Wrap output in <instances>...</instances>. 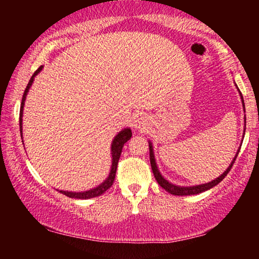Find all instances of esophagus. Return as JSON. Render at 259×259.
Listing matches in <instances>:
<instances>
[{"label":"esophagus","instance_id":"1","mask_svg":"<svg viewBox=\"0 0 259 259\" xmlns=\"http://www.w3.org/2000/svg\"><path fill=\"white\" fill-rule=\"evenodd\" d=\"M133 126L136 127L138 130H146L147 126H148V122H147V119L146 116L144 114H136L133 118Z\"/></svg>","mask_w":259,"mask_h":259}]
</instances>
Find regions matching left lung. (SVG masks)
Returning <instances> with one entry per match:
<instances>
[{"label": "left lung", "instance_id": "obj_1", "mask_svg": "<svg viewBox=\"0 0 259 259\" xmlns=\"http://www.w3.org/2000/svg\"><path fill=\"white\" fill-rule=\"evenodd\" d=\"M237 87V84H236ZM237 90H238V87H237ZM239 92V90H238ZM240 94V99H242V104H243V108L244 111H245V105H244V100H243V97H242V93L239 92ZM246 120V119H244ZM246 122V121H245ZM244 134H245V130H244ZM244 137V136H243ZM148 147H150V161H151V167H152V171H153V175L155 177V179H157V182L159 185H160L162 189L167 191L168 193L171 194H175V196H191V194H198V193H201V192H205V191L212 189V187L218 185L219 183L222 182L223 179L225 178L226 176H228V173L230 172V169H231L233 162H235L237 155L239 153V150L237 151V153L235 155V158H233V160L231 161V164L229 165V167L225 169L224 173L218 177V178H215L212 180L210 183H205V184H200V185H194V186H179V185H176V184H172L169 183L168 180H166L162 175L159 171L158 166H157V161H155V158H154V151H153V145H152L151 141H148Z\"/></svg>", "mask_w": 259, "mask_h": 259}]
</instances>
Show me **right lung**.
<instances>
[{"mask_svg":"<svg viewBox=\"0 0 259 259\" xmlns=\"http://www.w3.org/2000/svg\"><path fill=\"white\" fill-rule=\"evenodd\" d=\"M44 66H41L36 72L33 74V76L30 77L29 82H28L26 91H24L23 97H22V102H21V108H20V133H21V138H22V143H23V137H22V116H23V107H24V101H26L27 94L29 92V88L31 87V84L34 82L35 76L37 75L38 73L41 72ZM132 137V131L131 128H123L122 131L116 134L114 137V139L112 141L111 145V154H112V165H111V171H109V175L107 178H106L104 182H102L100 185L95 186L94 189L87 190V191H82V192H72V191H62V190H58L59 192H61L65 196L69 197V198H74V199H91V198L101 196L102 193L106 192L109 187L113 185V182H114L115 178V173H116V167H118V162H119V158L121 155V151L123 145H125L127 141L131 139Z\"/></svg>","mask_w":259,"mask_h":259,"instance_id":"add662e5","label":"right lung"}]
</instances>
